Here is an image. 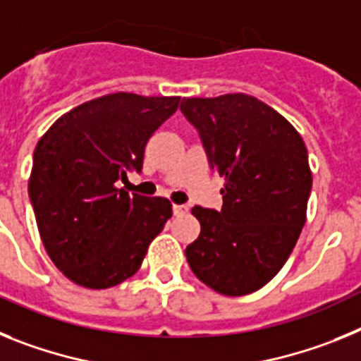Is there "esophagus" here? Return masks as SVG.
I'll use <instances>...</instances> for the list:
<instances>
[{"label": "esophagus", "mask_w": 361, "mask_h": 361, "mask_svg": "<svg viewBox=\"0 0 361 361\" xmlns=\"http://www.w3.org/2000/svg\"><path fill=\"white\" fill-rule=\"evenodd\" d=\"M172 212H174V216H183L185 212H187V207H185V205H172Z\"/></svg>", "instance_id": "34e87169"}]
</instances>
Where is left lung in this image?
<instances>
[{
	"label": "left lung",
	"mask_w": 361,
	"mask_h": 361,
	"mask_svg": "<svg viewBox=\"0 0 361 361\" xmlns=\"http://www.w3.org/2000/svg\"><path fill=\"white\" fill-rule=\"evenodd\" d=\"M209 167L224 178L219 211L196 205L190 271L225 296L262 289L283 267L305 224L312 187L305 143L274 109L247 94L183 98Z\"/></svg>",
	"instance_id": "left-lung-1"
}]
</instances>
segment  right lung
I'll return each instance as SVG.
<instances>
[{
    "label": "right lung",
    "instance_id": "right-lung-1",
    "mask_svg": "<svg viewBox=\"0 0 361 361\" xmlns=\"http://www.w3.org/2000/svg\"><path fill=\"white\" fill-rule=\"evenodd\" d=\"M180 98L116 92L61 116L37 142L29 198L43 245L68 280L109 289L136 274L172 205L118 189Z\"/></svg>",
    "mask_w": 361,
    "mask_h": 361
}]
</instances>
